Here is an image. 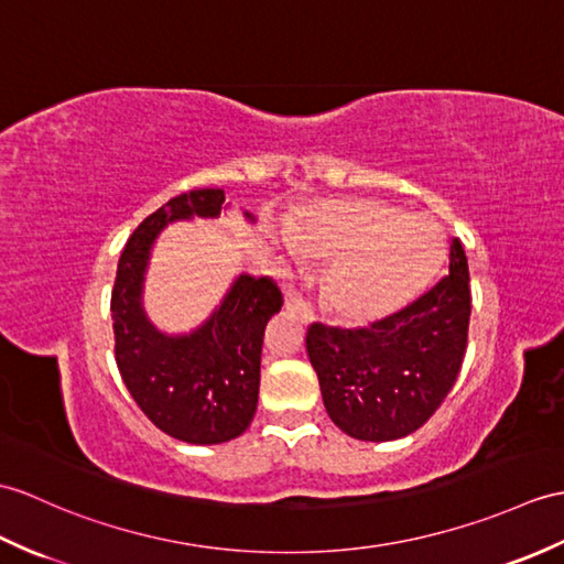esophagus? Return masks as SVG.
I'll return each mask as SVG.
<instances>
[{"instance_id":"obj_1","label":"esophagus","mask_w":564,"mask_h":564,"mask_svg":"<svg viewBox=\"0 0 564 564\" xmlns=\"http://www.w3.org/2000/svg\"><path fill=\"white\" fill-rule=\"evenodd\" d=\"M285 310L293 312L295 317H297L300 322H303V324L314 322V312H312L310 303H305L303 297H288V300H285Z\"/></svg>"}]
</instances>
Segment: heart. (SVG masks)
<instances>
[{"instance_id": "b5f03b06", "label": "heart", "mask_w": 564, "mask_h": 564, "mask_svg": "<svg viewBox=\"0 0 564 564\" xmlns=\"http://www.w3.org/2000/svg\"><path fill=\"white\" fill-rule=\"evenodd\" d=\"M291 238L295 257L334 259L326 303L356 324L379 322L409 305L444 259L435 220L370 199L312 204L293 218Z\"/></svg>"}]
</instances>
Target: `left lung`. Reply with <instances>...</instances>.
I'll return each mask as SVG.
<instances>
[{
    "label": "left lung",
    "instance_id": "1",
    "mask_svg": "<svg viewBox=\"0 0 564 564\" xmlns=\"http://www.w3.org/2000/svg\"><path fill=\"white\" fill-rule=\"evenodd\" d=\"M470 319L468 261L449 245V273L415 303L370 324H312L307 356L332 421L346 435L389 442L411 435L440 409L462 370Z\"/></svg>",
    "mask_w": 564,
    "mask_h": 564
}]
</instances>
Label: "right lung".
Returning <instances> with one entry per match:
<instances>
[{
    "label": "right lung",
    "instance_id": "1",
    "mask_svg": "<svg viewBox=\"0 0 564 564\" xmlns=\"http://www.w3.org/2000/svg\"><path fill=\"white\" fill-rule=\"evenodd\" d=\"M223 202V189H192L143 220L124 245L110 300L115 360L129 394L155 427L189 444H220L250 427L264 329L283 305L271 279L242 273L192 334H161L143 314L141 288L153 240L173 220L216 218Z\"/></svg>",
    "mask_w": 564,
    "mask_h": 564
}]
</instances>
